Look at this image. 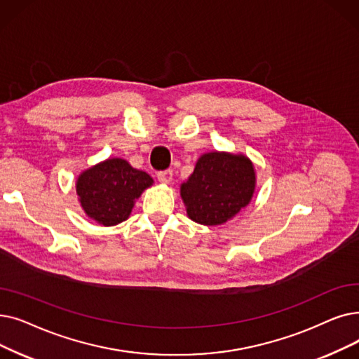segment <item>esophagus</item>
Instances as JSON below:
<instances>
[{
    "label": "esophagus",
    "mask_w": 359,
    "mask_h": 359,
    "mask_svg": "<svg viewBox=\"0 0 359 359\" xmlns=\"http://www.w3.org/2000/svg\"><path fill=\"white\" fill-rule=\"evenodd\" d=\"M157 179L160 183L168 184L173 180V170H164V171H158L157 173Z\"/></svg>",
    "instance_id": "esophagus-1"
}]
</instances>
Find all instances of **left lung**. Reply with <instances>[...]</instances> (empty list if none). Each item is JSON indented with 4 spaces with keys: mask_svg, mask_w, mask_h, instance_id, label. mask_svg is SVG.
Here are the masks:
<instances>
[{
    "mask_svg": "<svg viewBox=\"0 0 359 359\" xmlns=\"http://www.w3.org/2000/svg\"><path fill=\"white\" fill-rule=\"evenodd\" d=\"M255 183V168L248 157L214 151L201 155L194 173L180 186V196L191 220L218 226L251 202Z\"/></svg>",
    "mask_w": 359,
    "mask_h": 359,
    "instance_id": "8db88e82",
    "label": "left lung"
}]
</instances>
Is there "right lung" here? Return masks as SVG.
<instances>
[{"mask_svg":"<svg viewBox=\"0 0 359 359\" xmlns=\"http://www.w3.org/2000/svg\"><path fill=\"white\" fill-rule=\"evenodd\" d=\"M152 183L148 173L133 168L126 160L108 158L82 171L76 180V194L92 220L116 226L128 220L135 201Z\"/></svg>","mask_w":359,"mask_h":359,"instance_id":"1","label":"right lung"}]
</instances>
